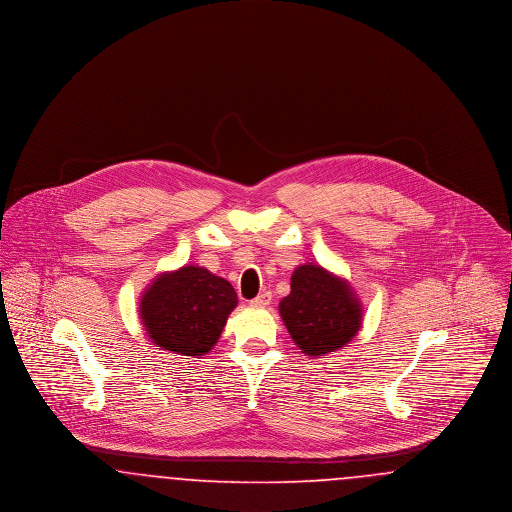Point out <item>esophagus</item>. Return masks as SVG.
<instances>
[{
  "instance_id": "1",
  "label": "esophagus",
  "mask_w": 512,
  "mask_h": 512,
  "mask_svg": "<svg viewBox=\"0 0 512 512\" xmlns=\"http://www.w3.org/2000/svg\"><path fill=\"white\" fill-rule=\"evenodd\" d=\"M251 305L253 307H267V305H270V293L263 292L261 295H257L255 299H251Z\"/></svg>"
}]
</instances>
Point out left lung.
<instances>
[{
	"instance_id": "1",
	"label": "left lung",
	"mask_w": 512,
	"mask_h": 512,
	"mask_svg": "<svg viewBox=\"0 0 512 512\" xmlns=\"http://www.w3.org/2000/svg\"><path fill=\"white\" fill-rule=\"evenodd\" d=\"M278 309L295 345L315 359L345 347L363 322V307L351 286L315 263L293 270L292 292Z\"/></svg>"
}]
</instances>
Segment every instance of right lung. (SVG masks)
Returning <instances> with one entry per match:
<instances>
[{
    "mask_svg": "<svg viewBox=\"0 0 512 512\" xmlns=\"http://www.w3.org/2000/svg\"><path fill=\"white\" fill-rule=\"evenodd\" d=\"M238 305L232 284L207 268L186 265L159 274L142 293L140 318L151 343L186 357L213 349Z\"/></svg>",
    "mask_w": 512,
    "mask_h": 512,
    "instance_id": "1",
    "label": "right lung"
}]
</instances>
